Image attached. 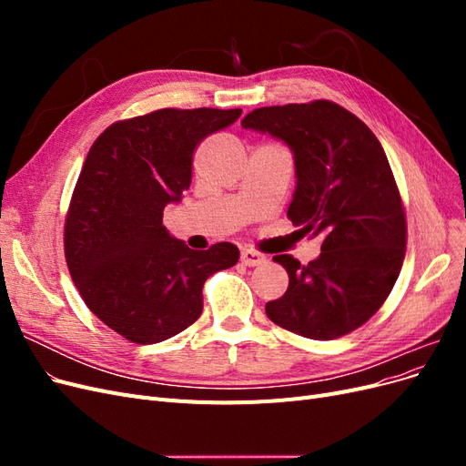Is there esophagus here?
<instances>
[{
  "instance_id": "esophagus-1",
  "label": "esophagus",
  "mask_w": 466,
  "mask_h": 466,
  "mask_svg": "<svg viewBox=\"0 0 466 466\" xmlns=\"http://www.w3.org/2000/svg\"><path fill=\"white\" fill-rule=\"evenodd\" d=\"M241 262L245 266H260L266 262V257L260 255V252L252 250V248H243L241 250Z\"/></svg>"
}]
</instances>
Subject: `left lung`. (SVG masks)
Here are the masks:
<instances>
[{"instance_id": "1", "label": "left lung", "mask_w": 466, "mask_h": 466, "mask_svg": "<svg viewBox=\"0 0 466 466\" xmlns=\"http://www.w3.org/2000/svg\"><path fill=\"white\" fill-rule=\"evenodd\" d=\"M241 126L291 149L295 192L288 216L322 238L320 255L305 266L289 255L274 257L289 286L266 303L268 319L313 340L356 330L389 298L406 250L400 194L379 139L330 101L262 106Z\"/></svg>"}]
</instances>
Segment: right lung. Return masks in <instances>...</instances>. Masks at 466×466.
Segmentation results:
<instances>
[{
	"label": "right lung",
	"instance_id": "add662e5",
	"mask_svg": "<svg viewBox=\"0 0 466 466\" xmlns=\"http://www.w3.org/2000/svg\"><path fill=\"white\" fill-rule=\"evenodd\" d=\"M241 108H163L108 126L81 168L64 248L79 295L108 329L157 344L202 315L206 279L238 260L218 243L192 250L163 225V209L188 190L192 153L229 128Z\"/></svg>",
	"mask_w": 466,
	"mask_h": 466
}]
</instances>
